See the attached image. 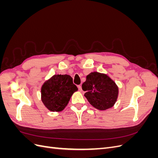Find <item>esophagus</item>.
<instances>
[{
  "instance_id": "1",
  "label": "esophagus",
  "mask_w": 158,
  "mask_h": 158,
  "mask_svg": "<svg viewBox=\"0 0 158 158\" xmlns=\"http://www.w3.org/2000/svg\"><path fill=\"white\" fill-rule=\"evenodd\" d=\"M78 90L80 91V92H82V86H81L80 85H78Z\"/></svg>"
}]
</instances>
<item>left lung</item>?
Here are the masks:
<instances>
[{"label": "left lung", "mask_w": 158, "mask_h": 158, "mask_svg": "<svg viewBox=\"0 0 158 158\" xmlns=\"http://www.w3.org/2000/svg\"><path fill=\"white\" fill-rule=\"evenodd\" d=\"M82 88L88 102L101 111L113 107L118 98V87L106 74L92 72L87 75Z\"/></svg>", "instance_id": "obj_1"}]
</instances>
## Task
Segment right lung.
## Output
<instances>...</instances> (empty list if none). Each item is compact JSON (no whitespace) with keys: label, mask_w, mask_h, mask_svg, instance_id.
<instances>
[{"label":"right lung","mask_w":158,"mask_h":158,"mask_svg":"<svg viewBox=\"0 0 158 158\" xmlns=\"http://www.w3.org/2000/svg\"><path fill=\"white\" fill-rule=\"evenodd\" d=\"M78 91L70 76L55 74L41 88V99L47 109L60 112L67 106L73 94Z\"/></svg>","instance_id":"right-lung-1"}]
</instances>
